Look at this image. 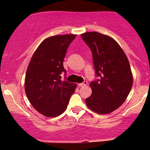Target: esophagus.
Returning a JSON list of instances; mask_svg holds the SVG:
<instances>
[{
  "instance_id": "34e87169",
  "label": "esophagus",
  "mask_w": 150,
  "mask_h": 150,
  "mask_svg": "<svg viewBox=\"0 0 150 150\" xmlns=\"http://www.w3.org/2000/svg\"><path fill=\"white\" fill-rule=\"evenodd\" d=\"M87 83H88L87 81H83V82H82V83H79L78 86H80V87H83V86H85L86 85Z\"/></svg>"
}]
</instances>
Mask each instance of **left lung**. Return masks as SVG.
Listing matches in <instances>:
<instances>
[{
  "label": "left lung",
  "mask_w": 150,
  "mask_h": 150,
  "mask_svg": "<svg viewBox=\"0 0 150 150\" xmlns=\"http://www.w3.org/2000/svg\"><path fill=\"white\" fill-rule=\"evenodd\" d=\"M93 55L96 77L91 81L92 95L86 99L87 106L98 114L112 112L125 101L133 83L127 57L118 43L98 32L81 35Z\"/></svg>",
  "instance_id": "8db88e82"
}]
</instances>
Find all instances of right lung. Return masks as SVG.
Listing matches in <instances>:
<instances>
[{
	"label": "right lung",
	"instance_id": "obj_1",
	"mask_svg": "<svg viewBox=\"0 0 150 150\" xmlns=\"http://www.w3.org/2000/svg\"><path fill=\"white\" fill-rule=\"evenodd\" d=\"M76 35H57L45 39L35 50L28 66L26 95L33 107L46 117L62 114L76 88L75 83L61 80V74L67 73L64 59Z\"/></svg>",
	"mask_w": 150,
	"mask_h": 150
}]
</instances>
